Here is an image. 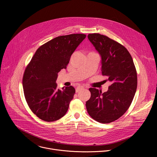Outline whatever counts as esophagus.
I'll return each mask as SVG.
<instances>
[{
    "label": "esophagus",
    "instance_id": "1",
    "mask_svg": "<svg viewBox=\"0 0 157 157\" xmlns=\"http://www.w3.org/2000/svg\"><path fill=\"white\" fill-rule=\"evenodd\" d=\"M84 89V87L83 86H79V87H78L76 89V93H79V91H81L82 89Z\"/></svg>",
    "mask_w": 157,
    "mask_h": 157
}]
</instances>
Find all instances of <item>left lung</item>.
Segmentation results:
<instances>
[{
	"label": "left lung",
	"instance_id": "obj_1",
	"mask_svg": "<svg viewBox=\"0 0 157 157\" xmlns=\"http://www.w3.org/2000/svg\"><path fill=\"white\" fill-rule=\"evenodd\" d=\"M87 38L101 55L102 74L111 85L104 93L89 88L91 95L86 106L93 119L107 124L121 117L130 107L137 90V71L130 54L121 44L99 33L89 34Z\"/></svg>",
	"mask_w": 157,
	"mask_h": 157
}]
</instances>
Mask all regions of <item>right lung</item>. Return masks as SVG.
<instances>
[{
    "mask_svg": "<svg viewBox=\"0 0 157 157\" xmlns=\"http://www.w3.org/2000/svg\"><path fill=\"white\" fill-rule=\"evenodd\" d=\"M84 34L56 37L36 51L25 70L23 81L26 101L40 119L53 122L63 117L75 93L73 86L57 89L58 73L66 69L71 55L86 38Z\"/></svg>",
    "mask_w": 157,
    "mask_h": 157,
    "instance_id": "1",
    "label": "right lung"
}]
</instances>
